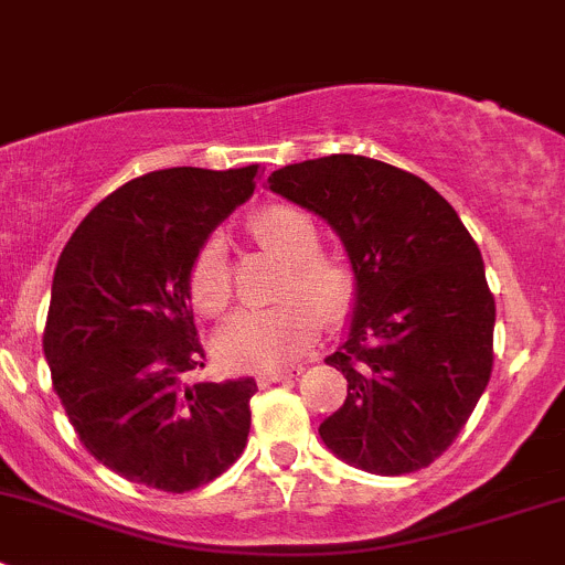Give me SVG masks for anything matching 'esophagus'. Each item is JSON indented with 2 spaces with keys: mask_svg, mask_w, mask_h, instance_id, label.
Wrapping results in <instances>:
<instances>
[{
  "mask_svg": "<svg viewBox=\"0 0 565 565\" xmlns=\"http://www.w3.org/2000/svg\"><path fill=\"white\" fill-rule=\"evenodd\" d=\"M303 374V369L292 366V369H278V372H262L259 374V385L267 388V385H276V383H287V380H295Z\"/></svg>",
  "mask_w": 565,
  "mask_h": 565,
  "instance_id": "esophagus-1",
  "label": "esophagus"
}]
</instances>
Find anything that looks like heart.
<instances>
[{"label": "heart", "instance_id": "b5f03b06", "mask_svg": "<svg viewBox=\"0 0 565 565\" xmlns=\"http://www.w3.org/2000/svg\"><path fill=\"white\" fill-rule=\"evenodd\" d=\"M248 226L262 248L289 265L278 292L284 303L232 317L215 335V352L230 369L265 372L303 358L322 333V319L347 322L358 306L361 278L347 256L322 250L317 221L295 204H265ZM188 298L204 317L224 315L230 306V256L218 235H210L193 254Z\"/></svg>", "mask_w": 565, "mask_h": 565}]
</instances>
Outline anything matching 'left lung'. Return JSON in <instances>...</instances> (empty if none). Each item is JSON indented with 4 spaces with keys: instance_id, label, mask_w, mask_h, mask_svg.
Returning <instances> with one entry per match:
<instances>
[{
    "instance_id": "obj_1",
    "label": "left lung",
    "mask_w": 565,
    "mask_h": 565,
    "mask_svg": "<svg viewBox=\"0 0 565 565\" xmlns=\"http://www.w3.org/2000/svg\"><path fill=\"white\" fill-rule=\"evenodd\" d=\"M267 185L328 221L361 278L350 333L324 358L347 398L319 437L377 476L429 467L492 377L494 298L476 241L429 182L374 158L292 163Z\"/></svg>"
}]
</instances>
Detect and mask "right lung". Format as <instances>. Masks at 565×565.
Masks as SVG:
<instances>
[{
	"label": "right lung",
	"instance_id": "add662e5",
	"mask_svg": "<svg viewBox=\"0 0 565 565\" xmlns=\"http://www.w3.org/2000/svg\"><path fill=\"white\" fill-rule=\"evenodd\" d=\"M259 174L254 163L136 177L93 207L56 262L51 383L84 448L128 481L191 492L246 448L254 377L185 383L204 366L188 267Z\"/></svg>",
	"mask_w": 565,
	"mask_h": 565
}]
</instances>
